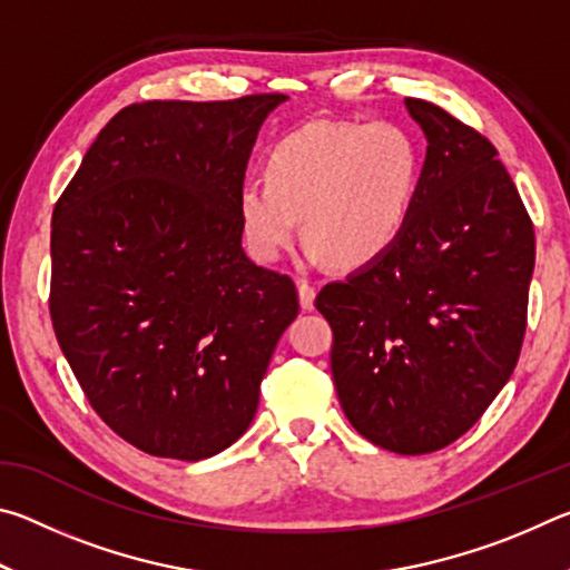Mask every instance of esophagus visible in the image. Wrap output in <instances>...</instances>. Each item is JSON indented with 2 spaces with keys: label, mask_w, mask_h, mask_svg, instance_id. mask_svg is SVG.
Here are the masks:
<instances>
[{
  "label": "esophagus",
  "mask_w": 570,
  "mask_h": 570,
  "mask_svg": "<svg viewBox=\"0 0 570 570\" xmlns=\"http://www.w3.org/2000/svg\"><path fill=\"white\" fill-rule=\"evenodd\" d=\"M316 298V288L306 282H298V304H302L304 312H312Z\"/></svg>",
  "instance_id": "obj_1"
}]
</instances>
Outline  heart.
Masks as SVG:
<instances>
[{
  "instance_id": "heart-1",
  "label": "heart",
  "mask_w": 570,
  "mask_h": 570,
  "mask_svg": "<svg viewBox=\"0 0 570 570\" xmlns=\"http://www.w3.org/2000/svg\"><path fill=\"white\" fill-rule=\"evenodd\" d=\"M417 140L394 122L316 120L288 132L266 158V180L238 190L250 256L272 264L304 218L312 262L377 264L410 224L420 190Z\"/></svg>"
}]
</instances>
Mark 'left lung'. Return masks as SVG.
Masks as SVG:
<instances>
[{"label": "left lung", "instance_id": "8db88e82", "mask_svg": "<svg viewBox=\"0 0 570 570\" xmlns=\"http://www.w3.org/2000/svg\"><path fill=\"white\" fill-rule=\"evenodd\" d=\"M404 108L428 138L410 224L387 256L314 304L332 324L352 428L424 455L465 435L513 374L535 236L493 142L432 102Z\"/></svg>", "mask_w": 570, "mask_h": 570}]
</instances>
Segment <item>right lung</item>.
Segmentation results:
<instances>
[{
  "mask_svg": "<svg viewBox=\"0 0 570 570\" xmlns=\"http://www.w3.org/2000/svg\"><path fill=\"white\" fill-rule=\"evenodd\" d=\"M284 100L128 105L55 206L57 342L92 410L148 455L196 462L234 445L298 314L292 278L246 256L236 206Z\"/></svg>",
  "mask_w": 570,
  "mask_h": 570,
  "instance_id": "1",
  "label": "right lung"
}]
</instances>
